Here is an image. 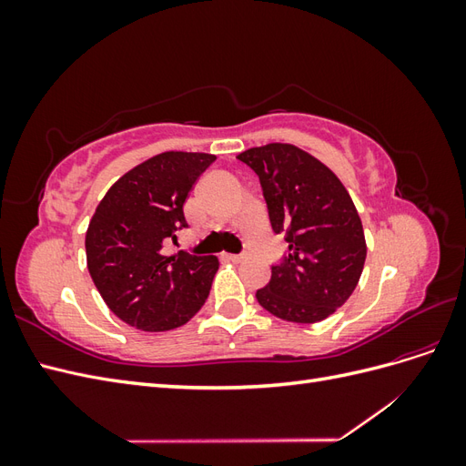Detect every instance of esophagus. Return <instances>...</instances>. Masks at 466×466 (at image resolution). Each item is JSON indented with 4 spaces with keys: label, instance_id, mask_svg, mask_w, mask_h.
I'll return each instance as SVG.
<instances>
[{
    "label": "esophagus",
    "instance_id": "1",
    "mask_svg": "<svg viewBox=\"0 0 466 466\" xmlns=\"http://www.w3.org/2000/svg\"><path fill=\"white\" fill-rule=\"evenodd\" d=\"M228 258H229V260H233V262H241V260L245 258V255H229Z\"/></svg>",
    "mask_w": 466,
    "mask_h": 466
}]
</instances>
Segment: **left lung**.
Masks as SVG:
<instances>
[{"label": "left lung", "instance_id": "left-lung-1", "mask_svg": "<svg viewBox=\"0 0 466 466\" xmlns=\"http://www.w3.org/2000/svg\"><path fill=\"white\" fill-rule=\"evenodd\" d=\"M260 178L272 229L286 233L288 257L272 266L258 303L278 319L311 324L354 293L363 272V225L346 187L311 153L266 144L237 155Z\"/></svg>", "mask_w": 466, "mask_h": 466}]
</instances>
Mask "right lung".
<instances>
[{"label":"right lung","instance_id":"obj_1","mask_svg":"<svg viewBox=\"0 0 466 466\" xmlns=\"http://www.w3.org/2000/svg\"><path fill=\"white\" fill-rule=\"evenodd\" d=\"M216 161L198 151H163L136 165L98 202L86 235L87 268L108 309L146 332L187 324L206 303L218 257L165 247L188 228L185 202Z\"/></svg>","mask_w":466,"mask_h":466}]
</instances>
